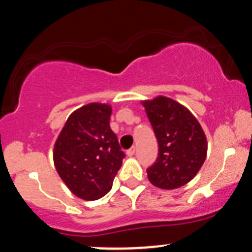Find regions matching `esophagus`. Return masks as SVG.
Returning a JSON list of instances; mask_svg holds the SVG:
<instances>
[{"label": "esophagus", "mask_w": 252, "mask_h": 252, "mask_svg": "<svg viewBox=\"0 0 252 252\" xmlns=\"http://www.w3.org/2000/svg\"><path fill=\"white\" fill-rule=\"evenodd\" d=\"M126 154H127V156H133L134 154H136V147L128 149V150L126 151Z\"/></svg>", "instance_id": "obj_1"}]
</instances>
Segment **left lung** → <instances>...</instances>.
Wrapping results in <instances>:
<instances>
[{
  "mask_svg": "<svg viewBox=\"0 0 252 252\" xmlns=\"http://www.w3.org/2000/svg\"><path fill=\"white\" fill-rule=\"evenodd\" d=\"M158 143V156L147 169L154 186L173 190L196 177L207 158L208 143L198 120L174 99L143 101Z\"/></svg>",
  "mask_w": 252,
  "mask_h": 252,
  "instance_id": "left-lung-1",
  "label": "left lung"
}]
</instances>
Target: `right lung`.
I'll list each match as a JSON object with an SVG mask.
<instances>
[{
    "instance_id": "right-lung-1",
    "label": "right lung",
    "mask_w": 252,
    "mask_h": 252,
    "mask_svg": "<svg viewBox=\"0 0 252 252\" xmlns=\"http://www.w3.org/2000/svg\"><path fill=\"white\" fill-rule=\"evenodd\" d=\"M112 107L90 103L73 112L54 145V164L79 198L96 201L110 191L125 154L109 125Z\"/></svg>"
}]
</instances>
